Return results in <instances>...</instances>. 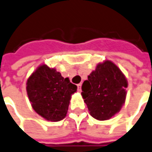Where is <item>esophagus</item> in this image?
<instances>
[{"label": "esophagus", "instance_id": "34e87169", "mask_svg": "<svg viewBox=\"0 0 152 152\" xmlns=\"http://www.w3.org/2000/svg\"><path fill=\"white\" fill-rule=\"evenodd\" d=\"M77 90H78V91H79V92L81 91V83L77 85Z\"/></svg>", "mask_w": 152, "mask_h": 152}]
</instances>
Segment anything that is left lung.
I'll return each mask as SVG.
<instances>
[{"label": "left lung", "mask_w": 152, "mask_h": 152, "mask_svg": "<svg viewBox=\"0 0 152 152\" xmlns=\"http://www.w3.org/2000/svg\"><path fill=\"white\" fill-rule=\"evenodd\" d=\"M127 80L111 61L98 64L81 86L82 97L91 115L99 121L111 118L125 103Z\"/></svg>", "instance_id": "left-lung-1"}]
</instances>
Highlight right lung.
I'll use <instances>...</instances> for the list:
<instances>
[{
    "instance_id": "1",
    "label": "right lung",
    "mask_w": 152,
    "mask_h": 152,
    "mask_svg": "<svg viewBox=\"0 0 152 152\" xmlns=\"http://www.w3.org/2000/svg\"><path fill=\"white\" fill-rule=\"evenodd\" d=\"M76 85L64 78L54 68L41 65L26 82V91L32 108L47 121H59L66 115Z\"/></svg>"
}]
</instances>
